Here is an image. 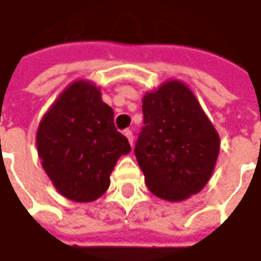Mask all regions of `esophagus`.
<instances>
[{
    "mask_svg": "<svg viewBox=\"0 0 261 261\" xmlns=\"http://www.w3.org/2000/svg\"><path fill=\"white\" fill-rule=\"evenodd\" d=\"M123 134H124V137L127 138V141H129V144H130V146H134V134H132V130H129V129H126V130H124Z\"/></svg>",
    "mask_w": 261,
    "mask_h": 261,
    "instance_id": "obj_1",
    "label": "esophagus"
}]
</instances>
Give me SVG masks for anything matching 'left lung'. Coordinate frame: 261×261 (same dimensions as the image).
Instances as JSON below:
<instances>
[{
  "label": "left lung",
  "instance_id": "obj_1",
  "mask_svg": "<svg viewBox=\"0 0 261 261\" xmlns=\"http://www.w3.org/2000/svg\"><path fill=\"white\" fill-rule=\"evenodd\" d=\"M144 126L135 156L147 188L165 201H183L211 179L219 135L192 90L179 80L164 82L143 97Z\"/></svg>",
  "mask_w": 261,
  "mask_h": 261
}]
</instances>
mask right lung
<instances>
[{"mask_svg": "<svg viewBox=\"0 0 261 261\" xmlns=\"http://www.w3.org/2000/svg\"><path fill=\"white\" fill-rule=\"evenodd\" d=\"M36 144L42 167L67 200L90 203L110 188V176L129 141L117 132L114 111L87 80L67 85L42 117Z\"/></svg>", "mask_w": 261, "mask_h": 261, "instance_id": "right-lung-1", "label": "right lung"}]
</instances>
